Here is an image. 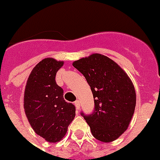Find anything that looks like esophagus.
Masks as SVG:
<instances>
[{"mask_svg":"<svg viewBox=\"0 0 160 160\" xmlns=\"http://www.w3.org/2000/svg\"><path fill=\"white\" fill-rule=\"evenodd\" d=\"M75 107H76V109H77V110L80 109V102H79V101H75Z\"/></svg>","mask_w":160,"mask_h":160,"instance_id":"obj_1","label":"esophagus"}]
</instances>
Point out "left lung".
<instances>
[{"instance_id": "left-lung-1", "label": "left lung", "mask_w": 160, "mask_h": 160, "mask_svg": "<svg viewBox=\"0 0 160 160\" xmlns=\"http://www.w3.org/2000/svg\"><path fill=\"white\" fill-rule=\"evenodd\" d=\"M91 87L95 102L91 115H81L91 133L103 142L118 139L128 128L136 107V91L126 72L115 61L92 53L73 62Z\"/></svg>"}]
</instances>
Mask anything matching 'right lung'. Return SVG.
Segmentation results:
<instances>
[{
  "label": "right lung",
  "instance_id": "add662e5",
  "mask_svg": "<svg viewBox=\"0 0 160 160\" xmlns=\"http://www.w3.org/2000/svg\"><path fill=\"white\" fill-rule=\"evenodd\" d=\"M64 61L45 58L34 67L27 80L23 107L33 131L47 142H59L75 117V107L64 99L55 81Z\"/></svg>",
  "mask_w": 160,
  "mask_h": 160
}]
</instances>
